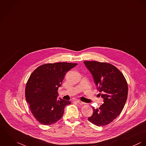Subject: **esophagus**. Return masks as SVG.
Returning a JSON list of instances; mask_svg holds the SVG:
<instances>
[{"label":"esophagus","mask_w":146,"mask_h":146,"mask_svg":"<svg viewBox=\"0 0 146 146\" xmlns=\"http://www.w3.org/2000/svg\"><path fill=\"white\" fill-rule=\"evenodd\" d=\"M77 102L78 103V104H80V105H84L85 103L84 102H82V101H81L80 100H77Z\"/></svg>","instance_id":"1"}]
</instances>
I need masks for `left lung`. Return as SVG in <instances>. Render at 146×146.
Instances as JSON below:
<instances>
[{"instance_id":"left-lung-1","label":"left lung","mask_w":146,"mask_h":146,"mask_svg":"<svg viewBox=\"0 0 146 146\" xmlns=\"http://www.w3.org/2000/svg\"><path fill=\"white\" fill-rule=\"evenodd\" d=\"M90 71L99 94L104 98V104L94 110L93 115L88 118L97 126H104L111 123L121 113L126 102L128 87L123 73L114 65L97 61L83 62Z\"/></svg>"}]
</instances>
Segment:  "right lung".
Returning <instances> with one entry per match:
<instances>
[{
  "mask_svg": "<svg viewBox=\"0 0 146 146\" xmlns=\"http://www.w3.org/2000/svg\"><path fill=\"white\" fill-rule=\"evenodd\" d=\"M77 63L59 62L37 67L31 74L25 88V97L35 118L49 125L57 122L63 115L70 101L58 98V90L66 73Z\"/></svg>",
  "mask_w": 146,
  "mask_h": 146,
  "instance_id": "add662e5",
  "label": "right lung"
}]
</instances>
